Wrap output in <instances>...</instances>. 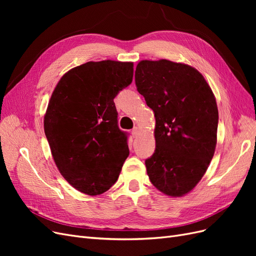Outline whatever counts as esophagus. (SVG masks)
I'll list each match as a JSON object with an SVG mask.
<instances>
[{"mask_svg": "<svg viewBox=\"0 0 256 256\" xmlns=\"http://www.w3.org/2000/svg\"><path fill=\"white\" fill-rule=\"evenodd\" d=\"M138 131H140V129H138V127H134V128L132 129V136H134V138H136V136H138Z\"/></svg>", "mask_w": 256, "mask_h": 256, "instance_id": "1", "label": "esophagus"}]
</instances>
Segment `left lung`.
Segmentation results:
<instances>
[{"label":"left lung","mask_w":256,"mask_h":256,"mask_svg":"<svg viewBox=\"0 0 256 256\" xmlns=\"http://www.w3.org/2000/svg\"><path fill=\"white\" fill-rule=\"evenodd\" d=\"M134 79L156 118L147 175L164 194L182 196L196 187L214 157L219 122L214 92L196 68L168 60H141Z\"/></svg>","instance_id":"left-lung-1"}]
</instances>
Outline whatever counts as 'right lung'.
Returning a JSON list of instances; mask_svg holds the SVG:
<instances>
[{
	"label": "right lung",
	"instance_id": "obj_1",
	"mask_svg": "<svg viewBox=\"0 0 256 256\" xmlns=\"http://www.w3.org/2000/svg\"><path fill=\"white\" fill-rule=\"evenodd\" d=\"M132 78L130 62H88L62 76L51 96L44 127L54 162L85 194L109 190L129 156L114 98Z\"/></svg>",
	"mask_w": 256,
	"mask_h": 256
}]
</instances>
